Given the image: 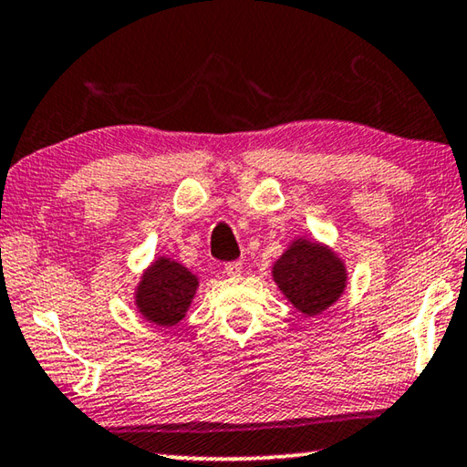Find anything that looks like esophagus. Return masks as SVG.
Returning a JSON list of instances; mask_svg holds the SVG:
<instances>
[{
    "label": "esophagus",
    "instance_id": "1",
    "mask_svg": "<svg viewBox=\"0 0 467 467\" xmlns=\"http://www.w3.org/2000/svg\"><path fill=\"white\" fill-rule=\"evenodd\" d=\"M241 272H243V264L241 262H228L226 265H224V274L226 275H241Z\"/></svg>",
    "mask_w": 467,
    "mask_h": 467
}]
</instances>
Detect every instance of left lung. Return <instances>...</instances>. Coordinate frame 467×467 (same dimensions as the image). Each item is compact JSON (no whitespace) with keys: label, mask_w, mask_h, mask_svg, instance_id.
I'll list each match as a JSON object with an SVG mask.
<instances>
[{"label":"left lung","mask_w":467,"mask_h":467,"mask_svg":"<svg viewBox=\"0 0 467 467\" xmlns=\"http://www.w3.org/2000/svg\"><path fill=\"white\" fill-rule=\"evenodd\" d=\"M274 282L295 309L319 315L342 296L346 267L334 251L319 243L296 239L274 264Z\"/></svg>","instance_id":"obj_1"}]
</instances>
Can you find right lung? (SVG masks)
<instances>
[{
    "mask_svg": "<svg viewBox=\"0 0 467 467\" xmlns=\"http://www.w3.org/2000/svg\"><path fill=\"white\" fill-rule=\"evenodd\" d=\"M197 284L200 282L185 265L169 257H158L141 275L136 305L150 323L171 327L185 317Z\"/></svg>",
    "mask_w": 467,
    "mask_h": 467,
    "instance_id": "obj_1",
    "label": "right lung"
}]
</instances>
